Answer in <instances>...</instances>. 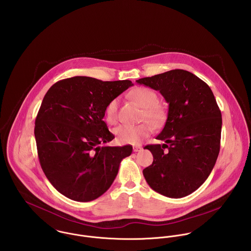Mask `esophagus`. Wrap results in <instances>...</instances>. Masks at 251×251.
Returning <instances> with one entry per match:
<instances>
[{"instance_id":"1","label":"esophagus","mask_w":251,"mask_h":251,"mask_svg":"<svg viewBox=\"0 0 251 251\" xmlns=\"http://www.w3.org/2000/svg\"><path fill=\"white\" fill-rule=\"evenodd\" d=\"M142 151V147H140V146L133 147V151L134 152H138V151Z\"/></svg>"}]
</instances>
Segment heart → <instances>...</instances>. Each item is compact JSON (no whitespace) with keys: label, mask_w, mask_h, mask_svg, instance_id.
Here are the masks:
<instances>
[{"label":"heart","mask_w":251,"mask_h":251,"mask_svg":"<svg viewBox=\"0 0 251 251\" xmlns=\"http://www.w3.org/2000/svg\"><path fill=\"white\" fill-rule=\"evenodd\" d=\"M130 98L144 108L143 123L134 126H120L114 129L118 142L121 144L138 145L147 138L152 131V125L160 126L166 117L165 109L158 103V97L155 92L146 87H138L129 93ZM119 99H112L105 108L106 121L113 125L118 120Z\"/></svg>","instance_id":"1"}]
</instances>
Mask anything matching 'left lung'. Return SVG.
I'll return each mask as SVG.
<instances>
[{"label":"left lung","instance_id":"1","mask_svg":"<svg viewBox=\"0 0 251 251\" xmlns=\"http://www.w3.org/2000/svg\"><path fill=\"white\" fill-rule=\"evenodd\" d=\"M137 83L159 91L169 104L165 126L148 145L153 156L143 175L156 192L181 198L199 188L211 174L220 149L221 112L211 88L199 77L173 70Z\"/></svg>","mask_w":251,"mask_h":251}]
</instances>
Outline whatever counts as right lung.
Listing matches in <instances>:
<instances>
[{"label":"right lung","instance_id":"add662e5","mask_svg":"<svg viewBox=\"0 0 251 251\" xmlns=\"http://www.w3.org/2000/svg\"><path fill=\"white\" fill-rule=\"evenodd\" d=\"M133 84L75 76L55 83L38 110L35 137L40 166L66 197L89 202L113 183L132 147L100 146L115 136L102 120L108 102Z\"/></svg>","mask_w":251,"mask_h":251}]
</instances>
